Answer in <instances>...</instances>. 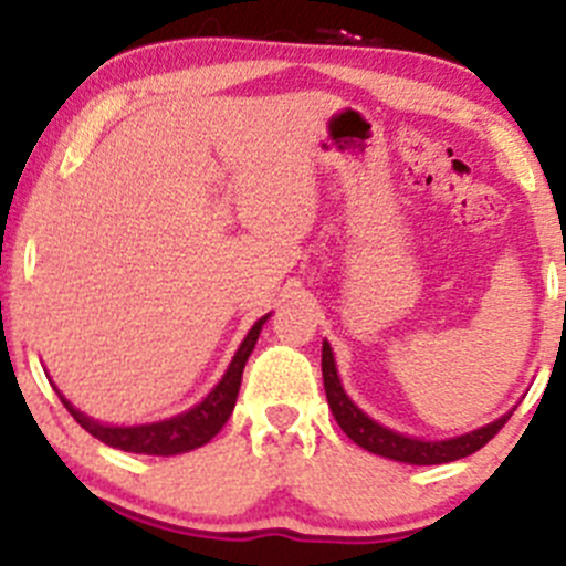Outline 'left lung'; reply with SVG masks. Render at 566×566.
<instances>
[{"label": "left lung", "mask_w": 566, "mask_h": 566, "mask_svg": "<svg viewBox=\"0 0 566 566\" xmlns=\"http://www.w3.org/2000/svg\"><path fill=\"white\" fill-rule=\"evenodd\" d=\"M323 386L336 424L342 427V432H345L353 443H358V447L367 449V452L380 454V458L410 462V465H441V462L468 458V454L479 452L490 438L499 436V430L512 416L510 410V413H504L501 419L490 421L488 427H479V430L465 432V436L449 438V441H421V438L399 436V432H394L389 427L369 419L358 405H353V399L347 397L339 384L334 353H331L328 342H323Z\"/></svg>", "instance_id": "1"}]
</instances>
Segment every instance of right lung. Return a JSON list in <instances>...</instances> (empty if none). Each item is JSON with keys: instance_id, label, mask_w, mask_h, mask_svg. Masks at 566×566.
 I'll return each mask as SVG.
<instances>
[{"instance_id": "obj_1", "label": "right lung", "mask_w": 566, "mask_h": 566, "mask_svg": "<svg viewBox=\"0 0 566 566\" xmlns=\"http://www.w3.org/2000/svg\"><path fill=\"white\" fill-rule=\"evenodd\" d=\"M265 317L256 319L251 325V331L247 334V339L241 342L238 347L235 358L227 367L224 378L219 380L213 391L202 399L199 405H193L191 410L186 413L172 416V419L156 421V424H139V427H108L101 424V421L90 419L84 416L82 410L73 408L65 397L60 394L62 405L67 408V413L84 427L93 438L104 441L106 447L123 449V452H134V454H158V458H169V454H182L191 452V449L205 447L221 427L227 424L230 419L232 408H235L238 399V389H241V378H243V367H247L251 350L256 345V336H260L262 325H265Z\"/></svg>"}]
</instances>
